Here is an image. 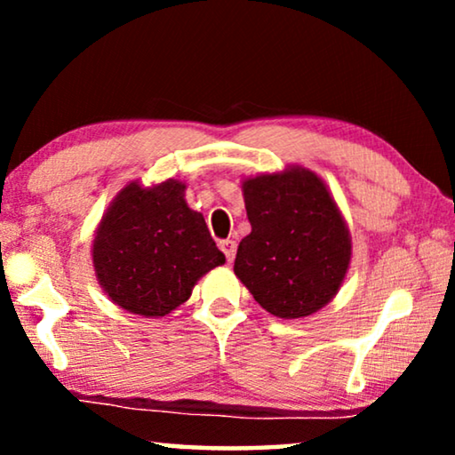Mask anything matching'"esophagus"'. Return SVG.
Masks as SVG:
<instances>
[{"label": "esophagus", "mask_w": 455, "mask_h": 455, "mask_svg": "<svg viewBox=\"0 0 455 455\" xmlns=\"http://www.w3.org/2000/svg\"><path fill=\"white\" fill-rule=\"evenodd\" d=\"M220 248L223 251V254H226V259L229 260V263H232L234 260V257H235V242L234 240H221L220 242Z\"/></svg>", "instance_id": "34e87169"}]
</instances>
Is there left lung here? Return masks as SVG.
<instances>
[{
	"instance_id": "obj_1",
	"label": "left lung",
	"mask_w": 455,
	"mask_h": 455,
	"mask_svg": "<svg viewBox=\"0 0 455 455\" xmlns=\"http://www.w3.org/2000/svg\"><path fill=\"white\" fill-rule=\"evenodd\" d=\"M251 234L234 273L260 307L302 319L338 294L352 260V238L327 184L302 165L242 180Z\"/></svg>"
}]
</instances>
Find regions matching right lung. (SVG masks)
Wrapping results in <instances>:
<instances>
[{
    "mask_svg": "<svg viewBox=\"0 0 455 455\" xmlns=\"http://www.w3.org/2000/svg\"><path fill=\"white\" fill-rule=\"evenodd\" d=\"M186 184L165 180L124 186L92 240V267L109 300L132 315L159 319L192 294L198 279L226 257L204 217L186 203Z\"/></svg>",
    "mask_w": 455,
    "mask_h": 455,
    "instance_id": "obj_1",
    "label": "right lung"
}]
</instances>
